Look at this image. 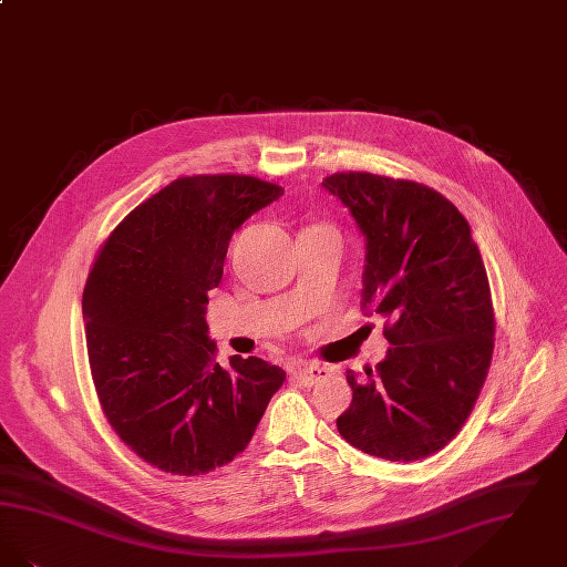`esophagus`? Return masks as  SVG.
I'll list each match as a JSON object with an SVG mask.
<instances>
[{"label":"esophagus","mask_w":567,"mask_h":567,"mask_svg":"<svg viewBox=\"0 0 567 567\" xmlns=\"http://www.w3.org/2000/svg\"><path fill=\"white\" fill-rule=\"evenodd\" d=\"M329 375H331V369L327 364H303L293 373L295 380L301 385L320 384Z\"/></svg>","instance_id":"34e87169"}]
</instances>
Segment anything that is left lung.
I'll return each instance as SVG.
<instances>
[{"instance_id":"left-lung-1","label":"left lung","mask_w":567,"mask_h":567,"mask_svg":"<svg viewBox=\"0 0 567 567\" xmlns=\"http://www.w3.org/2000/svg\"><path fill=\"white\" fill-rule=\"evenodd\" d=\"M322 185L363 231V306L385 318L392 346L361 382L348 371L352 403L338 431L390 462L429 457L473 413L494 354V303L471 226L424 183L348 171Z\"/></svg>"}]
</instances>
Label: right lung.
Listing matches in <instances>:
<instances>
[{"mask_svg": "<svg viewBox=\"0 0 567 567\" xmlns=\"http://www.w3.org/2000/svg\"><path fill=\"white\" fill-rule=\"evenodd\" d=\"M282 194L250 175L179 177L138 204L96 252L82 297L92 382L115 434L171 475H206L247 450L285 371L217 363L204 320L227 245Z\"/></svg>", "mask_w": 567, "mask_h": 567, "instance_id": "1", "label": "right lung"}]
</instances>
